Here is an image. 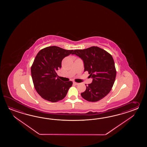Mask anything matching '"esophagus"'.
<instances>
[{
  "label": "esophagus",
  "instance_id": "34e87169",
  "mask_svg": "<svg viewBox=\"0 0 147 147\" xmlns=\"http://www.w3.org/2000/svg\"><path fill=\"white\" fill-rule=\"evenodd\" d=\"M73 84H75V85H78V84H79V83L76 82H73Z\"/></svg>",
  "mask_w": 147,
  "mask_h": 147
}]
</instances>
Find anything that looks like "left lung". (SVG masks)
<instances>
[{"label":"left lung","instance_id":"8db88e82","mask_svg":"<svg viewBox=\"0 0 147 147\" xmlns=\"http://www.w3.org/2000/svg\"><path fill=\"white\" fill-rule=\"evenodd\" d=\"M72 54L82 59L84 71H87L92 78V82L86 86L81 97L90 102L102 99L109 93L116 79V69L113 57L106 50L95 46L82 50L76 49Z\"/></svg>","mask_w":147,"mask_h":147}]
</instances>
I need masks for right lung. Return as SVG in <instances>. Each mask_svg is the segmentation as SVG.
<instances>
[{"mask_svg": "<svg viewBox=\"0 0 147 147\" xmlns=\"http://www.w3.org/2000/svg\"><path fill=\"white\" fill-rule=\"evenodd\" d=\"M73 50L57 46L45 48L39 51L31 67V77L38 94L45 100L56 102L66 97L72 82H63L57 78L56 71L61 67V61Z\"/></svg>", "mask_w": 147, "mask_h": 147, "instance_id": "1", "label": "right lung"}]
</instances>
